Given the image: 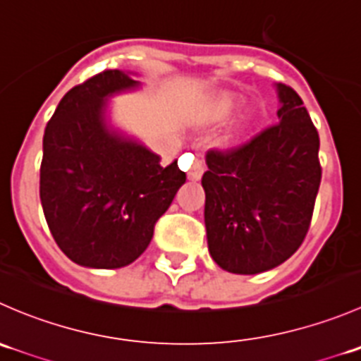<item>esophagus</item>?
Listing matches in <instances>:
<instances>
[{
  "mask_svg": "<svg viewBox=\"0 0 361 361\" xmlns=\"http://www.w3.org/2000/svg\"><path fill=\"white\" fill-rule=\"evenodd\" d=\"M202 174H204V164L201 160H195L194 166H192L190 171H188V178H190V180H201Z\"/></svg>",
  "mask_w": 361,
  "mask_h": 361,
  "instance_id": "esophagus-1",
  "label": "esophagus"
}]
</instances>
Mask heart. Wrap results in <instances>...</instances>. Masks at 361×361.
Masks as SVG:
<instances>
[{
  "mask_svg": "<svg viewBox=\"0 0 361 361\" xmlns=\"http://www.w3.org/2000/svg\"><path fill=\"white\" fill-rule=\"evenodd\" d=\"M235 104H238V101H235L234 97H224V99L218 103V115L220 116L231 115L232 110L235 108Z\"/></svg>",
  "mask_w": 361,
  "mask_h": 361,
  "instance_id": "1",
  "label": "heart"
}]
</instances>
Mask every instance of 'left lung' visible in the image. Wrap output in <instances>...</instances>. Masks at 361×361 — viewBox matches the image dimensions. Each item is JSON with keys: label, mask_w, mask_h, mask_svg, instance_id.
Segmentation results:
<instances>
[{"label": "left lung", "mask_w": 361, "mask_h": 361, "mask_svg": "<svg viewBox=\"0 0 361 361\" xmlns=\"http://www.w3.org/2000/svg\"><path fill=\"white\" fill-rule=\"evenodd\" d=\"M274 87L276 126L206 154L207 250L232 274L271 271L292 257L307 234L322 181L318 130L292 87Z\"/></svg>", "instance_id": "1"}]
</instances>
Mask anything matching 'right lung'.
Returning a JSON list of instances; mask_svg holds the SVG:
<instances>
[{"label": "right lung", "mask_w": 361, "mask_h": 361, "mask_svg": "<svg viewBox=\"0 0 361 361\" xmlns=\"http://www.w3.org/2000/svg\"><path fill=\"white\" fill-rule=\"evenodd\" d=\"M134 73L106 69L61 99L43 136L39 199L69 260L90 269L133 264L187 176L110 120V99L141 87Z\"/></svg>", "instance_id": "add662e5"}]
</instances>
